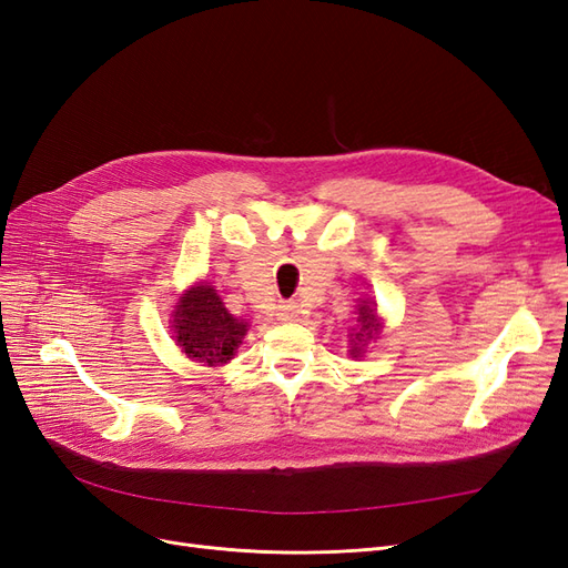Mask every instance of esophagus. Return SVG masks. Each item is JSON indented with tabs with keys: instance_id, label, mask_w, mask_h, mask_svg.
<instances>
[{
	"instance_id": "34e87169",
	"label": "esophagus",
	"mask_w": 568,
	"mask_h": 568,
	"mask_svg": "<svg viewBox=\"0 0 568 568\" xmlns=\"http://www.w3.org/2000/svg\"><path fill=\"white\" fill-rule=\"evenodd\" d=\"M298 303L296 301H282L280 307H277V317L282 322H294L298 317Z\"/></svg>"
}]
</instances>
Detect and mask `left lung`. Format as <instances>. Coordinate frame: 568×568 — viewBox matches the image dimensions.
Returning a JSON list of instances; mask_svg holds the SVG:
<instances>
[{"instance_id":"left-lung-1","label":"left lung","mask_w":568,"mask_h":568,"mask_svg":"<svg viewBox=\"0 0 568 568\" xmlns=\"http://www.w3.org/2000/svg\"><path fill=\"white\" fill-rule=\"evenodd\" d=\"M382 332V320L376 315V303L372 301H359L357 305V329L351 334V355L353 357H363L365 346L379 336Z\"/></svg>"}]
</instances>
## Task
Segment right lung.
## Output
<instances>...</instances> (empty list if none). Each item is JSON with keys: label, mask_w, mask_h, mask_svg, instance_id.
I'll return each instance as SVG.
<instances>
[{"label": "right lung", "mask_w": 568, "mask_h": 568, "mask_svg": "<svg viewBox=\"0 0 568 568\" xmlns=\"http://www.w3.org/2000/svg\"><path fill=\"white\" fill-rule=\"evenodd\" d=\"M170 324L182 353L209 367L227 365L248 332V322L234 317L215 288L203 282L180 296Z\"/></svg>", "instance_id": "obj_1"}]
</instances>
